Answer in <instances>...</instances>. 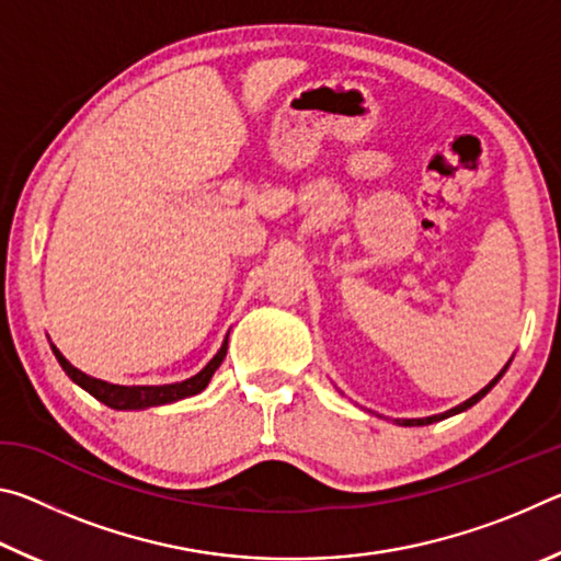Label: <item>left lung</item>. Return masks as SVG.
Instances as JSON below:
<instances>
[{
	"label": "left lung",
	"instance_id": "left-lung-1",
	"mask_svg": "<svg viewBox=\"0 0 561 561\" xmlns=\"http://www.w3.org/2000/svg\"><path fill=\"white\" fill-rule=\"evenodd\" d=\"M507 366H510V360H507ZM507 366L502 368V371H500L495 378H492V381H490L485 388H482V391H478V393H474L472 398H468V401H465V403H460V405L450 408V411L438 413V415H428V417H403V421H396V423H398V425H431V423H438V421H443V417H450V415H455V413H462V411H468V408H472L474 403H478L480 398H485V396L490 393V388L500 381L502 374L507 371Z\"/></svg>",
	"mask_w": 561,
	"mask_h": 561
}]
</instances>
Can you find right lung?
<instances>
[{
    "mask_svg": "<svg viewBox=\"0 0 561 561\" xmlns=\"http://www.w3.org/2000/svg\"><path fill=\"white\" fill-rule=\"evenodd\" d=\"M51 348H54L56 360H59L61 368L66 371V376H69L76 386H81L83 391H89L93 398H96V401L106 403L108 408H116V411H138V408L175 403V401H180V398H190V396H197L201 391H205L207 383H210L213 374L220 368L222 358L227 354V339L220 346V351H217V354L210 358V364H207L201 374H195L193 378H185V381H180V383H165V386H116V383L101 381V378L87 376L76 366H71L69 360L64 358L59 348L56 346H51Z\"/></svg>",
    "mask_w": 561,
    "mask_h": 561,
    "instance_id": "right-lung-1",
    "label": "right lung"
}]
</instances>
